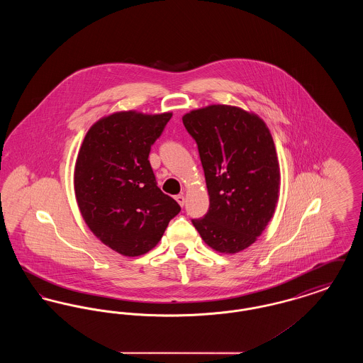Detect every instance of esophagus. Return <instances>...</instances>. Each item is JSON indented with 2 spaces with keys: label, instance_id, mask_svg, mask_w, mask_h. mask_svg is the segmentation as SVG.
<instances>
[{
  "label": "esophagus",
  "instance_id": "obj_1",
  "mask_svg": "<svg viewBox=\"0 0 363 363\" xmlns=\"http://www.w3.org/2000/svg\"><path fill=\"white\" fill-rule=\"evenodd\" d=\"M175 200H177V203H178L181 207H184V204H185V196H184V194L175 196Z\"/></svg>",
  "mask_w": 363,
  "mask_h": 363
}]
</instances>
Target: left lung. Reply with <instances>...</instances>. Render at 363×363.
Wrapping results in <instances>:
<instances>
[{
    "mask_svg": "<svg viewBox=\"0 0 363 363\" xmlns=\"http://www.w3.org/2000/svg\"><path fill=\"white\" fill-rule=\"evenodd\" d=\"M182 122L197 143L209 196L206 216L191 223L213 250L238 253L275 213L280 169L274 138L257 114L235 106L191 110Z\"/></svg>",
    "mask_w": 363,
    "mask_h": 363,
    "instance_id": "1",
    "label": "left lung"
}]
</instances>
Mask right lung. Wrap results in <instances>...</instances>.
<instances>
[{
	"mask_svg": "<svg viewBox=\"0 0 363 363\" xmlns=\"http://www.w3.org/2000/svg\"><path fill=\"white\" fill-rule=\"evenodd\" d=\"M173 113H113L95 122L74 166V194L89 230L117 253L136 257L160 241L181 211L156 185L148 156Z\"/></svg>",
	"mask_w": 363,
	"mask_h": 363,
	"instance_id": "obj_1",
	"label": "right lung"
}]
</instances>
